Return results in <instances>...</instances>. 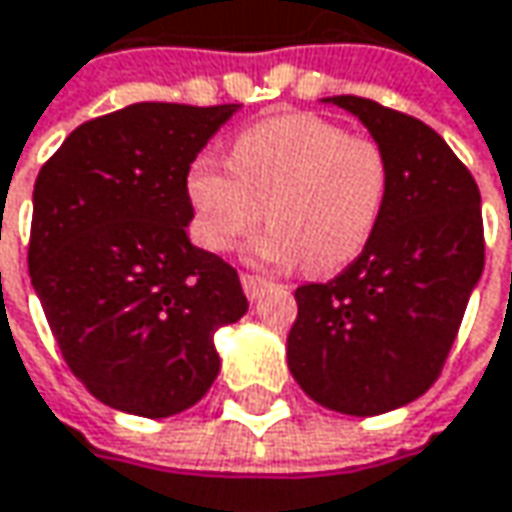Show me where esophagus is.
Here are the masks:
<instances>
[{"label":"esophagus","instance_id":"1","mask_svg":"<svg viewBox=\"0 0 512 512\" xmlns=\"http://www.w3.org/2000/svg\"><path fill=\"white\" fill-rule=\"evenodd\" d=\"M269 287H272V284H269L266 278H260V275H243V290H246L249 299H260Z\"/></svg>","mask_w":512,"mask_h":512}]
</instances>
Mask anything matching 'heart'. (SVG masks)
Segmentation results:
<instances>
[{
	"mask_svg": "<svg viewBox=\"0 0 512 512\" xmlns=\"http://www.w3.org/2000/svg\"><path fill=\"white\" fill-rule=\"evenodd\" d=\"M390 187V163L378 140L349 134L313 114H281L240 131L228 166L202 158L187 172L196 234L210 252H234L272 225L257 257L337 272L372 240Z\"/></svg>",
	"mask_w": 512,
	"mask_h": 512,
	"instance_id": "1",
	"label": "heart"
}]
</instances>
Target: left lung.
<instances>
[{
  "instance_id": "left-lung-1",
  "label": "left lung",
  "mask_w": 512,
  "mask_h": 512,
  "mask_svg": "<svg viewBox=\"0 0 512 512\" xmlns=\"http://www.w3.org/2000/svg\"><path fill=\"white\" fill-rule=\"evenodd\" d=\"M325 102L346 108L384 146L390 187L366 249L337 278L296 290L287 363L316 404L378 416L440 378L484 272L481 193L422 119L360 96Z\"/></svg>"
}]
</instances>
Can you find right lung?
I'll return each mask as SVG.
<instances>
[{
  "label": "right lung",
  "instance_id": "add662e5",
  "mask_svg": "<svg viewBox=\"0 0 512 512\" xmlns=\"http://www.w3.org/2000/svg\"><path fill=\"white\" fill-rule=\"evenodd\" d=\"M237 105L137 102L78 125L34 181L28 275L72 375L102 404L163 419L219 375L213 334L249 302L187 237V172Z\"/></svg>",
  "mask_w": 512,
  "mask_h": 512
}]
</instances>
